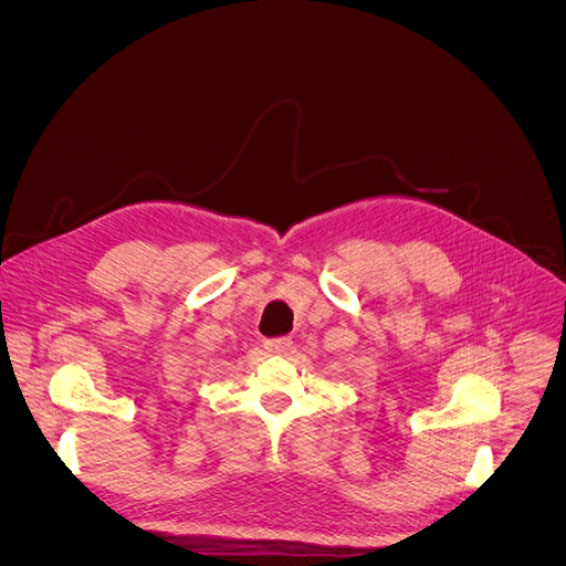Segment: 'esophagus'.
<instances>
[{
	"instance_id": "esophagus-1",
	"label": "esophagus",
	"mask_w": 566,
	"mask_h": 566,
	"mask_svg": "<svg viewBox=\"0 0 566 566\" xmlns=\"http://www.w3.org/2000/svg\"><path fill=\"white\" fill-rule=\"evenodd\" d=\"M292 347V340L287 336H279V338H268L264 340V349H268L270 354H287Z\"/></svg>"
}]
</instances>
